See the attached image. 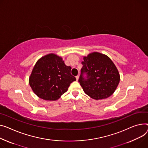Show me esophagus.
<instances>
[{
  "instance_id": "obj_1",
  "label": "esophagus",
  "mask_w": 148,
  "mask_h": 148,
  "mask_svg": "<svg viewBox=\"0 0 148 148\" xmlns=\"http://www.w3.org/2000/svg\"><path fill=\"white\" fill-rule=\"evenodd\" d=\"M75 77H76V80H77V81H78V78H79V76L77 75V76H76Z\"/></svg>"
}]
</instances>
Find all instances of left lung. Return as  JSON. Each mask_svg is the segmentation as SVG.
I'll return each mask as SVG.
<instances>
[{"mask_svg":"<svg viewBox=\"0 0 148 148\" xmlns=\"http://www.w3.org/2000/svg\"><path fill=\"white\" fill-rule=\"evenodd\" d=\"M81 75L78 82L84 93L95 100L111 96L120 80V73L111 59L99 52H92L83 56ZM84 72L87 79L82 77Z\"/></svg>","mask_w":148,"mask_h":148,"instance_id":"1","label":"left lung"}]
</instances>
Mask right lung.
<instances>
[{
	"mask_svg": "<svg viewBox=\"0 0 148 148\" xmlns=\"http://www.w3.org/2000/svg\"><path fill=\"white\" fill-rule=\"evenodd\" d=\"M71 67L66 66L62 57L49 53L36 62L29 77V84L34 93L45 101H54L65 93L75 81L71 74Z\"/></svg>",
	"mask_w": 148,
	"mask_h": 148,
	"instance_id": "obj_1",
	"label": "right lung"
}]
</instances>
